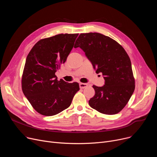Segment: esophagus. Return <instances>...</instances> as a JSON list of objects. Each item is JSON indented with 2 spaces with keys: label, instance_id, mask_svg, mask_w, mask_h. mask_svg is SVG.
Returning a JSON list of instances; mask_svg holds the SVG:
<instances>
[{
  "label": "esophagus",
  "instance_id": "1",
  "mask_svg": "<svg viewBox=\"0 0 157 157\" xmlns=\"http://www.w3.org/2000/svg\"><path fill=\"white\" fill-rule=\"evenodd\" d=\"M88 86L87 83H79V87L80 88H85Z\"/></svg>",
  "mask_w": 157,
  "mask_h": 157
}]
</instances>
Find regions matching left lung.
<instances>
[{
    "mask_svg": "<svg viewBox=\"0 0 157 157\" xmlns=\"http://www.w3.org/2000/svg\"><path fill=\"white\" fill-rule=\"evenodd\" d=\"M79 47L92 63L96 73H102V86L94 85L95 95L88 104L93 109L105 114L121 111L135 89L130 58L123 48L109 37L99 33L81 34L74 48Z\"/></svg>",
    "mask_w": 157,
    "mask_h": 157,
    "instance_id": "1",
    "label": "left lung"
}]
</instances>
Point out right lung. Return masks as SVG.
<instances>
[{
    "label": "right lung",
    "mask_w": 157,
    "mask_h": 157,
    "mask_svg": "<svg viewBox=\"0 0 157 157\" xmlns=\"http://www.w3.org/2000/svg\"><path fill=\"white\" fill-rule=\"evenodd\" d=\"M78 34H61L41 39L27 55L21 79L23 92L34 109L53 116L70 106L78 83L59 81L55 72L65 62Z\"/></svg>",
    "instance_id": "right-lung-1"
}]
</instances>
